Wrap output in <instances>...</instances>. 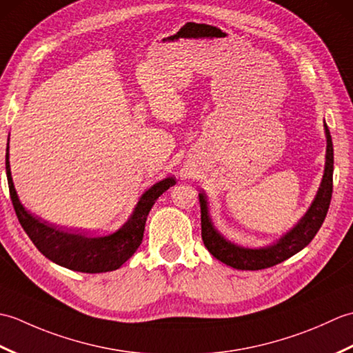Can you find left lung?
Wrapping results in <instances>:
<instances>
[{"mask_svg":"<svg viewBox=\"0 0 353 353\" xmlns=\"http://www.w3.org/2000/svg\"><path fill=\"white\" fill-rule=\"evenodd\" d=\"M326 132V167L323 181L319 188L316 199H314L308 212L303 219L297 223L296 228H292L287 235L282 236L279 241L273 245L264 247V249H244L232 244L228 239H224L219 232L212 226V221L208 215L206 196L203 192L199 194L200 211H201V239L205 247L214 258L224 262L238 270H262L273 267L279 262L291 258L292 254L301 252L303 247L308 245L312 238L316 236L319 229L323 224L329 205L332 199V174H334V147L332 138L329 133L327 125L325 123Z\"/></svg>","mask_w":353,"mask_h":353,"instance_id":"left-lung-1","label":"left lung"}]
</instances>
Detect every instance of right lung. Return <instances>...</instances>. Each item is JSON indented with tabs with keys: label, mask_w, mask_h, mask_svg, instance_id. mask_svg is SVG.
I'll use <instances>...</instances> for the list:
<instances>
[{
	"label": "right lung",
	"mask_w": 353,
	"mask_h": 353,
	"mask_svg": "<svg viewBox=\"0 0 353 353\" xmlns=\"http://www.w3.org/2000/svg\"><path fill=\"white\" fill-rule=\"evenodd\" d=\"M6 172L14 212L36 249L56 264L81 273H104L121 267L141 245L147 215L154 201L162 192L176 183L174 177H167L153 185L145 194H142L129 221L115 234L108 236H89L56 229L26 211L12 182L9 145L6 152Z\"/></svg>",
	"instance_id": "right-lung-1"
}]
</instances>
